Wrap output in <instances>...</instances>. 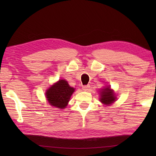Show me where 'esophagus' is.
<instances>
[{
  "label": "esophagus",
  "mask_w": 156,
  "mask_h": 156,
  "mask_svg": "<svg viewBox=\"0 0 156 156\" xmlns=\"http://www.w3.org/2000/svg\"><path fill=\"white\" fill-rule=\"evenodd\" d=\"M89 88H90V86L89 85H84L83 87V89L84 91H88Z\"/></svg>",
  "instance_id": "obj_1"
}]
</instances>
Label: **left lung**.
<instances>
[{"instance_id":"left-lung-1","label":"left lung","mask_w":156,"mask_h":156,"mask_svg":"<svg viewBox=\"0 0 156 156\" xmlns=\"http://www.w3.org/2000/svg\"><path fill=\"white\" fill-rule=\"evenodd\" d=\"M115 98L114 93L113 90L109 88V87L102 89L101 93H100V102L102 103L109 105L113 103L115 101Z\"/></svg>"}]
</instances>
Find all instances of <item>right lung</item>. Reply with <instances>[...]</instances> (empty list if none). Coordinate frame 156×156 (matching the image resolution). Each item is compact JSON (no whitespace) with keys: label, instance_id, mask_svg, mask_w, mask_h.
Returning a JSON list of instances; mask_svg holds the SVG:
<instances>
[{"label":"right lung","instance_id":"1","mask_svg":"<svg viewBox=\"0 0 156 156\" xmlns=\"http://www.w3.org/2000/svg\"><path fill=\"white\" fill-rule=\"evenodd\" d=\"M73 91L74 89L71 87L67 81L60 80L47 91V100L52 106L65 109Z\"/></svg>","mask_w":156,"mask_h":156}]
</instances>
